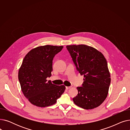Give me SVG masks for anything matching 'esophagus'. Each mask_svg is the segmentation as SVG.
I'll use <instances>...</instances> for the list:
<instances>
[{"instance_id":"esophagus-1","label":"esophagus","mask_w":130,"mask_h":130,"mask_svg":"<svg viewBox=\"0 0 130 130\" xmlns=\"http://www.w3.org/2000/svg\"><path fill=\"white\" fill-rule=\"evenodd\" d=\"M71 87V86H66V90H69V89H70Z\"/></svg>"}]
</instances>
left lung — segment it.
<instances>
[{
    "label": "left lung",
    "instance_id": "obj_1",
    "mask_svg": "<svg viewBox=\"0 0 130 130\" xmlns=\"http://www.w3.org/2000/svg\"><path fill=\"white\" fill-rule=\"evenodd\" d=\"M76 69L84 78L74 103L86 110L99 106L106 98L111 83L107 61L94 48L86 45L66 46Z\"/></svg>",
    "mask_w": 130,
    "mask_h": 130
}]
</instances>
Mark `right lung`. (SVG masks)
Wrapping results in <instances>:
<instances>
[{
    "instance_id": "add662e5",
    "label": "right lung",
    "mask_w": 130,
    "mask_h": 130,
    "mask_svg": "<svg viewBox=\"0 0 130 130\" xmlns=\"http://www.w3.org/2000/svg\"><path fill=\"white\" fill-rule=\"evenodd\" d=\"M63 46L45 45L32 49L24 57L18 72V79L24 96L30 103L44 107L55 104L65 90L47 81L53 71V60Z\"/></svg>"
}]
</instances>
